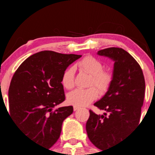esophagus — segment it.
Masks as SVG:
<instances>
[{
    "label": "esophagus",
    "instance_id": "1",
    "mask_svg": "<svg viewBox=\"0 0 155 155\" xmlns=\"http://www.w3.org/2000/svg\"><path fill=\"white\" fill-rule=\"evenodd\" d=\"M79 109V107H76V106H73V110H74V111H77Z\"/></svg>",
    "mask_w": 155,
    "mask_h": 155
}]
</instances>
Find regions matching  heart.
<instances>
[{"label": "heart", "instance_id": "heart-1", "mask_svg": "<svg viewBox=\"0 0 155 155\" xmlns=\"http://www.w3.org/2000/svg\"><path fill=\"white\" fill-rule=\"evenodd\" d=\"M81 70L91 76L90 86L94 85L101 93H105L112 82V74L104 70V65L98 59L93 56H86L76 64ZM75 68L70 67L64 72L61 78L62 85L66 89L74 87ZM94 87L88 89H76L67 95L69 104L76 107H85L98 97V91Z\"/></svg>", "mask_w": 155, "mask_h": 155}]
</instances>
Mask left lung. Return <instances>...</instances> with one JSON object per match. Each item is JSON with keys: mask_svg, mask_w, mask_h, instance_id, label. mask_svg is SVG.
I'll return each instance as SVG.
<instances>
[{"mask_svg": "<svg viewBox=\"0 0 155 155\" xmlns=\"http://www.w3.org/2000/svg\"><path fill=\"white\" fill-rule=\"evenodd\" d=\"M97 54L115 62L111 85L105 95L94 104L106 112L97 115L90 110L86 123L90 141L104 150L125 138L139 124L145 83L140 64L123 48H107L98 51Z\"/></svg>", "mask_w": 155, "mask_h": 155, "instance_id": "obj_1", "label": "left lung"}]
</instances>
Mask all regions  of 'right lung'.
Returning a JSON list of instances; mask_svg holds the SVG:
<instances>
[{"instance_id":"1","label":"right lung","mask_w":155,"mask_h":155,"mask_svg":"<svg viewBox=\"0 0 155 155\" xmlns=\"http://www.w3.org/2000/svg\"><path fill=\"white\" fill-rule=\"evenodd\" d=\"M81 57L42 51L28 58L14 73L8 91L10 115L32 141L51 148L58 140L64 120L73 112L72 106L54 109L65 100L62 75Z\"/></svg>"}]
</instances>
